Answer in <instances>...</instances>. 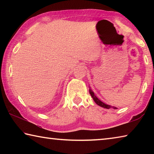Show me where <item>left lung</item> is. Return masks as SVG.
Wrapping results in <instances>:
<instances>
[{
    "label": "left lung",
    "mask_w": 154,
    "mask_h": 154,
    "mask_svg": "<svg viewBox=\"0 0 154 154\" xmlns=\"http://www.w3.org/2000/svg\"><path fill=\"white\" fill-rule=\"evenodd\" d=\"M89 92H90V94L91 96H92V98H93L94 101V102H95L96 104H97L98 105L101 106V107H103V108H105V109H110V108H113V109H117V108L115 107V106H112L106 105V104H105L104 103H103L102 101L99 100V99H98L97 97H96V95L94 94V92L92 90V89H91L90 87V88H89Z\"/></svg>",
    "instance_id": "left-lung-1"
}]
</instances>
